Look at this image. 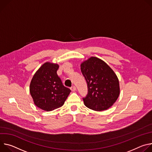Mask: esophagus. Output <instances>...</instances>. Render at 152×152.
I'll list each match as a JSON object with an SVG mask.
<instances>
[{
  "label": "esophagus",
  "mask_w": 152,
  "mask_h": 152,
  "mask_svg": "<svg viewBox=\"0 0 152 152\" xmlns=\"http://www.w3.org/2000/svg\"><path fill=\"white\" fill-rule=\"evenodd\" d=\"M71 89L72 91H75L76 90V87L75 86H72L71 88Z\"/></svg>",
  "instance_id": "1"
}]
</instances>
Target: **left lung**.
<instances>
[{"instance_id":"obj_1","label":"left lung","mask_w":152,"mask_h":152,"mask_svg":"<svg viewBox=\"0 0 152 152\" xmlns=\"http://www.w3.org/2000/svg\"><path fill=\"white\" fill-rule=\"evenodd\" d=\"M81 71L88 85V94L83 98L88 108L96 111L110 107L120 95L119 81L102 60L92 57L81 64Z\"/></svg>"}]
</instances>
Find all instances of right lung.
Instances as JSON below:
<instances>
[{"label": "right lung", "mask_w": 152, "mask_h": 152, "mask_svg": "<svg viewBox=\"0 0 152 152\" xmlns=\"http://www.w3.org/2000/svg\"><path fill=\"white\" fill-rule=\"evenodd\" d=\"M58 65L45 63L33 76L30 94L34 104L41 109L51 111L62 106L71 92L65 87L57 71Z\"/></svg>", "instance_id": "1"}]
</instances>
